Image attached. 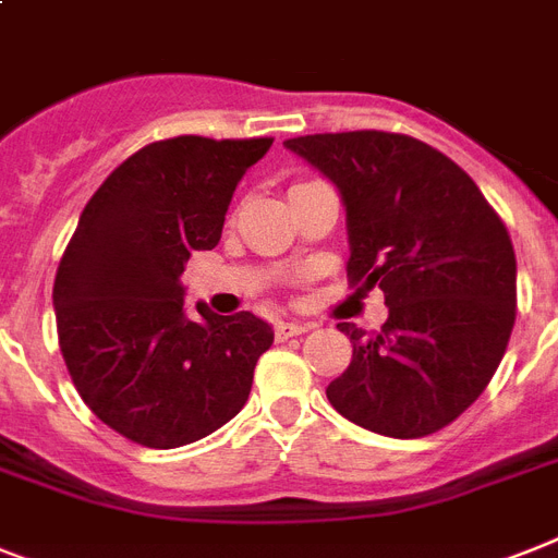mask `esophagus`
<instances>
[{"label": "esophagus", "instance_id": "1", "mask_svg": "<svg viewBox=\"0 0 558 558\" xmlns=\"http://www.w3.org/2000/svg\"><path fill=\"white\" fill-rule=\"evenodd\" d=\"M303 332H310V324H298V320H280V324H275V338L278 341H289V338Z\"/></svg>", "mask_w": 558, "mask_h": 558}]
</instances>
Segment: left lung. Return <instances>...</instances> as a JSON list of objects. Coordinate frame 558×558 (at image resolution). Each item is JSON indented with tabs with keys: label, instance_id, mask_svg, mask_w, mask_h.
Masks as SVG:
<instances>
[{
	"label": "left lung",
	"instance_id": "obj_1",
	"mask_svg": "<svg viewBox=\"0 0 558 558\" xmlns=\"http://www.w3.org/2000/svg\"><path fill=\"white\" fill-rule=\"evenodd\" d=\"M283 146L329 177L347 206L350 283L384 292L381 332L338 324L352 361L326 398L389 438L452 424L482 396L515 324V252L478 185L427 143L343 131Z\"/></svg>",
	"mask_w": 558,
	"mask_h": 558
}]
</instances>
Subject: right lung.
Wrapping results in <instances>:
<instances>
[{
	"instance_id": "right-lung-1",
	"label": "right lung",
	"mask_w": 558,
	"mask_h": 558,
	"mask_svg": "<svg viewBox=\"0 0 558 558\" xmlns=\"http://www.w3.org/2000/svg\"><path fill=\"white\" fill-rule=\"evenodd\" d=\"M271 137H171L131 154L80 215L53 280L59 350L76 392L129 441L171 450L246 404L275 341L252 312L185 315L180 275L215 248L240 177Z\"/></svg>"
}]
</instances>
